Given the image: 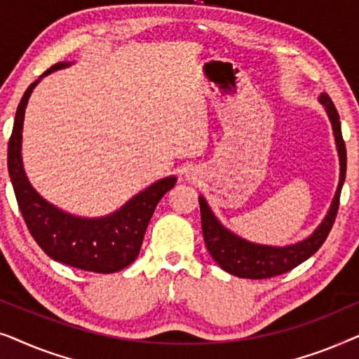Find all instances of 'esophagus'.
<instances>
[{
	"mask_svg": "<svg viewBox=\"0 0 359 359\" xmlns=\"http://www.w3.org/2000/svg\"><path fill=\"white\" fill-rule=\"evenodd\" d=\"M186 180H196V175L194 173H191V171H189V173H186Z\"/></svg>",
	"mask_w": 359,
	"mask_h": 359,
	"instance_id": "34e87169",
	"label": "esophagus"
}]
</instances>
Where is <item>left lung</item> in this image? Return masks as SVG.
I'll return each mask as SVG.
<instances>
[{
    "label": "left lung",
    "instance_id": "1",
    "mask_svg": "<svg viewBox=\"0 0 359 359\" xmlns=\"http://www.w3.org/2000/svg\"><path fill=\"white\" fill-rule=\"evenodd\" d=\"M318 101L325 107L328 119L332 122L338 156H340V183H338L335 198L332 201L325 219L316 229V232L302 242L287 245V247H269V245L248 242V240L238 237L229 229H225L212 214L205 199L199 196L201 225H203L205 247H208L214 262L224 271L247 279H266L284 274L311 258L330 233L338 212V204H340L341 186L345 183L346 176V147L341 137L340 116H338L337 107L333 106L330 96L322 93Z\"/></svg>",
    "mask_w": 359,
    "mask_h": 359
}]
</instances>
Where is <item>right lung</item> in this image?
<instances>
[{"label": "right lung", "mask_w": 359, "mask_h": 359, "mask_svg": "<svg viewBox=\"0 0 359 359\" xmlns=\"http://www.w3.org/2000/svg\"><path fill=\"white\" fill-rule=\"evenodd\" d=\"M70 65L67 62L43 72L24 93L16 111L11 139L8 144V171L19 210L39 247L52 259L93 273H116L134 262L140 252L144 235L160 199L175 188L176 178L156 181L134 196L119 210L106 217L86 219L67 214L47 203L29 183L24 173L21 144L24 112L29 96L39 81L52 72Z\"/></svg>", "instance_id": "obj_1"}]
</instances>
